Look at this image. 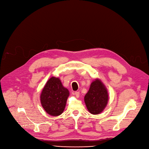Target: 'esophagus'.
<instances>
[{
  "label": "esophagus",
  "instance_id": "1",
  "mask_svg": "<svg viewBox=\"0 0 149 149\" xmlns=\"http://www.w3.org/2000/svg\"><path fill=\"white\" fill-rule=\"evenodd\" d=\"M74 93H75V96L78 98V97H79V95H80V92H74Z\"/></svg>",
  "mask_w": 149,
  "mask_h": 149
}]
</instances>
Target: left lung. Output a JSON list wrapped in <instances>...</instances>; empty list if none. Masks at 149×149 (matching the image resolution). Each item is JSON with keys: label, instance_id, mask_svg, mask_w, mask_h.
Masks as SVG:
<instances>
[{"label": "left lung", "instance_id": "left-lung-1", "mask_svg": "<svg viewBox=\"0 0 149 149\" xmlns=\"http://www.w3.org/2000/svg\"><path fill=\"white\" fill-rule=\"evenodd\" d=\"M107 101L108 93L104 84L98 79L93 81L84 97L88 110L92 114H98L105 108Z\"/></svg>", "mask_w": 149, "mask_h": 149}]
</instances>
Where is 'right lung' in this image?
<instances>
[{"mask_svg": "<svg viewBox=\"0 0 149 149\" xmlns=\"http://www.w3.org/2000/svg\"><path fill=\"white\" fill-rule=\"evenodd\" d=\"M69 95L59 79L52 77L47 81L42 92L40 101L45 111L52 116H58L63 112Z\"/></svg>", "mask_w": 149, "mask_h": 149, "instance_id": "right-lung-1", "label": "right lung"}]
</instances>
